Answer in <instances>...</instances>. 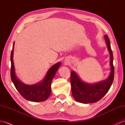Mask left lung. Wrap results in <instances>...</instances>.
Here are the masks:
<instances>
[{"instance_id": "1", "label": "left lung", "mask_w": 125, "mask_h": 125, "mask_svg": "<svg viewBox=\"0 0 125 125\" xmlns=\"http://www.w3.org/2000/svg\"><path fill=\"white\" fill-rule=\"evenodd\" d=\"M105 39L108 51L110 53L111 71L109 77L106 80L100 83L89 84L80 80L75 71H71L70 73L71 91L73 98L78 102L88 104L98 102L107 94L113 83L115 75V69L113 64V52L111 49L110 39L107 35H105Z\"/></svg>"}]
</instances>
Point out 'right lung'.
I'll use <instances>...</instances> for the list:
<instances>
[{
  "mask_svg": "<svg viewBox=\"0 0 125 125\" xmlns=\"http://www.w3.org/2000/svg\"><path fill=\"white\" fill-rule=\"evenodd\" d=\"M13 49L14 43L13 44V48L10 54V77L16 89L25 99L31 102H40L47 100L51 94L52 82L60 66V62L57 63L49 69L46 77L41 83L34 85H27L19 81L15 76L14 63L13 60Z\"/></svg>",
  "mask_w": 125,
  "mask_h": 125,
  "instance_id": "add662e5",
  "label": "right lung"
}]
</instances>
